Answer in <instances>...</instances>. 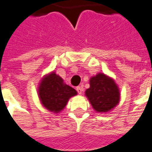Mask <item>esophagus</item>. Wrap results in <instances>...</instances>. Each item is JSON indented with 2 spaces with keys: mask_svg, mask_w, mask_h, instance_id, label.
Listing matches in <instances>:
<instances>
[{
  "mask_svg": "<svg viewBox=\"0 0 152 152\" xmlns=\"http://www.w3.org/2000/svg\"><path fill=\"white\" fill-rule=\"evenodd\" d=\"M76 91L78 92L79 94H81L83 92V89L81 88V87H80V86H77V87H76Z\"/></svg>",
  "mask_w": 152,
  "mask_h": 152,
  "instance_id": "1",
  "label": "esophagus"
}]
</instances>
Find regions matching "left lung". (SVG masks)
<instances>
[{
    "label": "left lung",
    "instance_id": "left-lung-1",
    "mask_svg": "<svg viewBox=\"0 0 152 152\" xmlns=\"http://www.w3.org/2000/svg\"><path fill=\"white\" fill-rule=\"evenodd\" d=\"M90 87L86 89V95L95 111L106 112L117 105L120 93L112 78L99 73L89 80Z\"/></svg>",
    "mask_w": 152,
    "mask_h": 152
}]
</instances>
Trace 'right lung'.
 Wrapping results in <instances>:
<instances>
[{"label": "right lung", "mask_w": 152, "mask_h": 152, "mask_svg": "<svg viewBox=\"0 0 152 152\" xmlns=\"http://www.w3.org/2000/svg\"><path fill=\"white\" fill-rule=\"evenodd\" d=\"M76 94V90L65 85L63 79L54 72L45 76L39 87L41 103L50 112L56 113L63 110L68 99Z\"/></svg>", "instance_id": "obj_1"}]
</instances>
